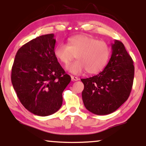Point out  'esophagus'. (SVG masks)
Listing matches in <instances>:
<instances>
[{
    "mask_svg": "<svg viewBox=\"0 0 146 146\" xmlns=\"http://www.w3.org/2000/svg\"><path fill=\"white\" fill-rule=\"evenodd\" d=\"M71 79L72 81H78L79 80L80 78L76 76H71Z\"/></svg>",
    "mask_w": 146,
    "mask_h": 146,
    "instance_id": "1",
    "label": "esophagus"
}]
</instances>
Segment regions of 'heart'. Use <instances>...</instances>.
Instances as JSON below:
<instances>
[{
  "label": "heart",
  "instance_id": "b5f03b06",
  "mask_svg": "<svg viewBox=\"0 0 146 146\" xmlns=\"http://www.w3.org/2000/svg\"><path fill=\"white\" fill-rule=\"evenodd\" d=\"M110 54V47L106 42L84 35L73 36L68 39L67 44H58L54 49L55 57L64 65L75 54L77 60L67 67L74 74H80L86 70L92 74L100 72L108 62Z\"/></svg>",
  "mask_w": 146,
  "mask_h": 146
}]
</instances>
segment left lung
Instances as JSON below:
<instances>
[{
    "label": "left lung",
    "mask_w": 146,
    "mask_h": 146,
    "mask_svg": "<svg viewBox=\"0 0 146 146\" xmlns=\"http://www.w3.org/2000/svg\"><path fill=\"white\" fill-rule=\"evenodd\" d=\"M112 54L102 72L81 79L82 93L86 108L97 115H107L119 108L130 94L134 78V66L121 42L111 44Z\"/></svg>",
    "instance_id": "8db88e82"
}]
</instances>
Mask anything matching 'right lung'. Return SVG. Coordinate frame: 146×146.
I'll use <instances>...</instances> for the list:
<instances>
[{"instance_id":"1","label":"right lung","mask_w":146,"mask_h":146,"mask_svg":"<svg viewBox=\"0 0 146 146\" xmlns=\"http://www.w3.org/2000/svg\"><path fill=\"white\" fill-rule=\"evenodd\" d=\"M55 43L53 34L32 40L19 49L12 67V84L20 102L40 116L60 108L62 92L71 80L54 54Z\"/></svg>"}]
</instances>
